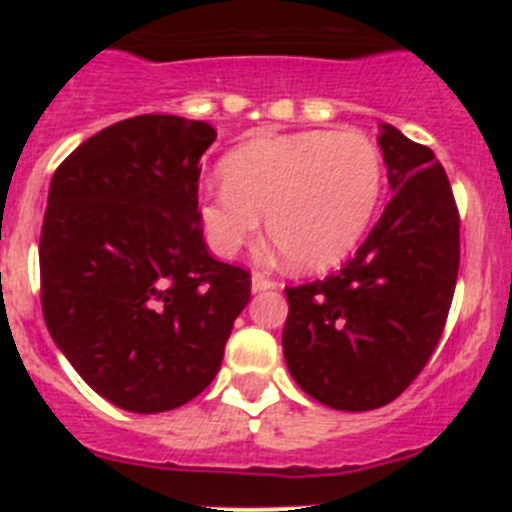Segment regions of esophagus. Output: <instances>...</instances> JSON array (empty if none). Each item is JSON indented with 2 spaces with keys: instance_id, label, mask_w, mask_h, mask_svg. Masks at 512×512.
<instances>
[{
  "instance_id": "obj_1",
  "label": "esophagus",
  "mask_w": 512,
  "mask_h": 512,
  "mask_svg": "<svg viewBox=\"0 0 512 512\" xmlns=\"http://www.w3.org/2000/svg\"><path fill=\"white\" fill-rule=\"evenodd\" d=\"M274 287H277V282L266 277V274H259V271H256V274H253V277H251V289H253V292H264V289H274Z\"/></svg>"
}]
</instances>
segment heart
<instances>
[{
  "label": "heart",
  "mask_w": 512,
  "mask_h": 512,
  "mask_svg": "<svg viewBox=\"0 0 512 512\" xmlns=\"http://www.w3.org/2000/svg\"><path fill=\"white\" fill-rule=\"evenodd\" d=\"M223 189L202 194L212 251L235 256L266 235L295 269L323 271L359 246L384 184L379 148L356 130L266 135L225 156Z\"/></svg>",
  "instance_id": "heart-1"
}]
</instances>
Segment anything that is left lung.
<instances>
[{
	"label": "left lung",
	"mask_w": 512,
	"mask_h": 512,
	"mask_svg": "<svg viewBox=\"0 0 512 512\" xmlns=\"http://www.w3.org/2000/svg\"><path fill=\"white\" fill-rule=\"evenodd\" d=\"M392 200L354 259L287 287L289 374L333 410L382 408L408 390L441 341L459 274V210L428 146L382 125Z\"/></svg>",
	"instance_id": "left-lung-1"
}]
</instances>
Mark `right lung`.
Instances as JSON below:
<instances>
[{"label": "right lung", "mask_w": 512, "mask_h": 512, "mask_svg": "<svg viewBox=\"0 0 512 512\" xmlns=\"http://www.w3.org/2000/svg\"><path fill=\"white\" fill-rule=\"evenodd\" d=\"M215 128L138 115L56 169L40 230L48 333L97 395L164 413L215 379L251 274L210 256L197 189Z\"/></svg>", "instance_id": "right-lung-1"}]
</instances>
